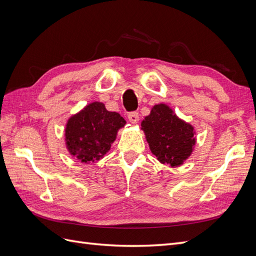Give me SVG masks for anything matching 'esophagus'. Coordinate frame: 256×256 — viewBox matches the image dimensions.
Masks as SVG:
<instances>
[{
    "instance_id": "obj_1",
    "label": "esophagus",
    "mask_w": 256,
    "mask_h": 256,
    "mask_svg": "<svg viewBox=\"0 0 256 256\" xmlns=\"http://www.w3.org/2000/svg\"><path fill=\"white\" fill-rule=\"evenodd\" d=\"M128 120L132 124H138V120H140V118H138V112H131L128 114Z\"/></svg>"
}]
</instances>
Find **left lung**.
<instances>
[{"label": "left lung", "instance_id": "1", "mask_svg": "<svg viewBox=\"0 0 256 256\" xmlns=\"http://www.w3.org/2000/svg\"><path fill=\"white\" fill-rule=\"evenodd\" d=\"M150 152L161 164L180 166L187 160L196 143V130L166 104H154L141 122Z\"/></svg>", "mask_w": 256, "mask_h": 256}]
</instances>
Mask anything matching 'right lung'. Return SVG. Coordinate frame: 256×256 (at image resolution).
<instances>
[{
	"instance_id": "right-lung-1",
	"label": "right lung",
	"mask_w": 256,
	"mask_h": 256,
	"mask_svg": "<svg viewBox=\"0 0 256 256\" xmlns=\"http://www.w3.org/2000/svg\"><path fill=\"white\" fill-rule=\"evenodd\" d=\"M126 120L116 112L94 102L68 118L65 128L66 147L72 157L83 164L104 157Z\"/></svg>"
}]
</instances>
